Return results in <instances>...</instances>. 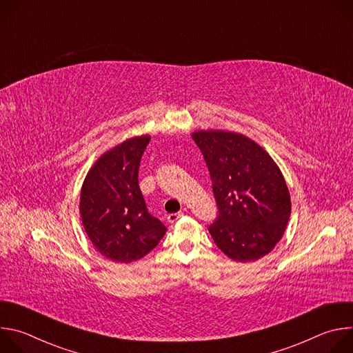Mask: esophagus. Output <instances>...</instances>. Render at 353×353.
<instances>
[{
	"mask_svg": "<svg viewBox=\"0 0 353 353\" xmlns=\"http://www.w3.org/2000/svg\"><path fill=\"white\" fill-rule=\"evenodd\" d=\"M184 214L183 212H177V214H170V215H168V222H170V223H174L176 221H179L181 216H183Z\"/></svg>",
	"mask_w": 353,
	"mask_h": 353,
	"instance_id": "1",
	"label": "esophagus"
}]
</instances>
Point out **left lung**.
Here are the masks:
<instances>
[{
    "instance_id": "left-lung-1",
    "label": "left lung",
    "mask_w": 353,
    "mask_h": 353,
    "mask_svg": "<svg viewBox=\"0 0 353 353\" xmlns=\"http://www.w3.org/2000/svg\"><path fill=\"white\" fill-rule=\"evenodd\" d=\"M208 166L219 215L208 228L221 251L237 263L271 253L282 239L290 195L274 159L243 134L208 130L192 132Z\"/></svg>"
}]
</instances>
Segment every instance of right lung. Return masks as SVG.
Masks as SVG:
<instances>
[{"instance_id": "obj_1", "label": "right lung", "mask_w": 353, "mask_h": 353, "mask_svg": "<svg viewBox=\"0 0 353 353\" xmlns=\"http://www.w3.org/2000/svg\"><path fill=\"white\" fill-rule=\"evenodd\" d=\"M149 135L130 138L100 157L81 190L83 229L100 254L131 263L154 250L166 226L148 212L138 184V169Z\"/></svg>"}]
</instances>
